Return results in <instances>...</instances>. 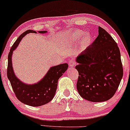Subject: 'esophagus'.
I'll list each match as a JSON object with an SVG mask.
<instances>
[{
	"label": "esophagus",
	"instance_id": "obj_1",
	"mask_svg": "<svg viewBox=\"0 0 130 130\" xmlns=\"http://www.w3.org/2000/svg\"><path fill=\"white\" fill-rule=\"evenodd\" d=\"M75 60H73V59H72V60H69V66L70 67H73L75 65Z\"/></svg>",
	"mask_w": 130,
	"mask_h": 130
}]
</instances>
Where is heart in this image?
I'll list each match as a JSON object with an SVG mask.
<instances>
[{"label":"heart","mask_w":130,"mask_h":130,"mask_svg":"<svg viewBox=\"0 0 130 130\" xmlns=\"http://www.w3.org/2000/svg\"><path fill=\"white\" fill-rule=\"evenodd\" d=\"M68 37L72 41H77L80 40V46L82 48H85L87 46H88L92 42V37L91 35L89 33H86L82 30H75L70 34Z\"/></svg>","instance_id":"obj_1"}]
</instances>
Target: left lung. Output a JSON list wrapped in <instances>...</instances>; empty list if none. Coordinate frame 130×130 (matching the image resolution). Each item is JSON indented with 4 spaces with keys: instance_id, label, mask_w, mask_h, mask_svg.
<instances>
[{
    "instance_id": "8db88e82",
    "label": "left lung",
    "mask_w": 130,
    "mask_h": 130,
    "mask_svg": "<svg viewBox=\"0 0 130 130\" xmlns=\"http://www.w3.org/2000/svg\"><path fill=\"white\" fill-rule=\"evenodd\" d=\"M76 60L77 90L82 98L92 102L112 98L123 76L120 51L112 37L99 27L98 36Z\"/></svg>"
}]
</instances>
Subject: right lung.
I'll use <instances>...</instances> for the list:
<instances>
[{"instance_id":"right-lung-1","label":"right lung","mask_w":130,"mask_h":130,"mask_svg":"<svg viewBox=\"0 0 130 130\" xmlns=\"http://www.w3.org/2000/svg\"><path fill=\"white\" fill-rule=\"evenodd\" d=\"M40 33H45L47 31H39ZM29 33H37L34 30H28L18 37L8 54L7 76L15 96L20 102L31 106H40L48 103L53 100L57 90L58 80L68 69L67 63L61 64L51 67L46 75L36 84L28 85L22 82L17 78L13 72L12 64V55L22 39Z\"/></svg>"}]
</instances>
